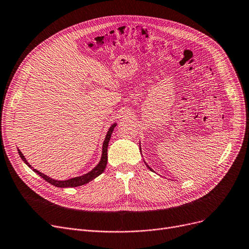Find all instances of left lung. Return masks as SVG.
Instances as JSON below:
<instances>
[{
	"mask_svg": "<svg viewBox=\"0 0 249 249\" xmlns=\"http://www.w3.org/2000/svg\"><path fill=\"white\" fill-rule=\"evenodd\" d=\"M146 166H147V165H146ZM147 168H148V169H149L150 171H153V170H151V169H150V167H149V166H147Z\"/></svg>",
	"mask_w": 249,
	"mask_h": 249,
	"instance_id": "8db88e82",
	"label": "left lung"
}]
</instances>
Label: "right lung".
Segmentation results:
<instances>
[{"mask_svg":"<svg viewBox=\"0 0 249 249\" xmlns=\"http://www.w3.org/2000/svg\"><path fill=\"white\" fill-rule=\"evenodd\" d=\"M116 123H114L110 128H109V131H107V135H106V138H105V142L103 143V154H102V158H101V160L100 163L96 165L90 172H89L88 174H84L82 176H79V177H74V178H71V179H68V180H55V179H52L51 177L45 175L44 173H40L39 171H37L36 169H34L31 167V165L28 163V161L26 160V159L24 158L23 154L21 153L20 149H18V154L20 156V158L23 160L24 163L29 167L31 168L32 170H34V172H36V174H38L41 178H44L47 182L51 183L52 185L56 186V187H61V188H66V187H77V186H81V185H84L86 184V183L90 182L91 180H93L94 178H96L98 176H100L102 173L105 171L106 169V166H107V145H109V142L111 139V135L113 133V130L114 128L116 127Z\"/></svg>","mask_w":249,"mask_h":249,"instance_id":"right-lung-1","label":"right lung"}]
</instances>
